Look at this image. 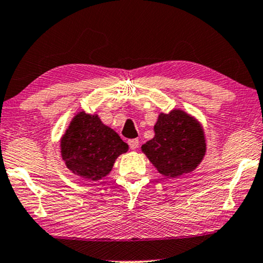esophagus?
I'll use <instances>...</instances> for the list:
<instances>
[{"mask_svg": "<svg viewBox=\"0 0 263 263\" xmlns=\"http://www.w3.org/2000/svg\"><path fill=\"white\" fill-rule=\"evenodd\" d=\"M128 145H129V148H131V149H134V150L137 149L138 145H139V141H138V139H129Z\"/></svg>", "mask_w": 263, "mask_h": 263, "instance_id": "34e87169", "label": "esophagus"}]
</instances>
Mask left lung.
<instances>
[{
    "instance_id": "1",
    "label": "left lung",
    "mask_w": 263,
    "mask_h": 263,
    "mask_svg": "<svg viewBox=\"0 0 263 263\" xmlns=\"http://www.w3.org/2000/svg\"><path fill=\"white\" fill-rule=\"evenodd\" d=\"M154 132V138L142 145V152L160 174L179 178L202 162L207 152L204 131L201 122L186 111L160 113Z\"/></svg>"
}]
</instances>
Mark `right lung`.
<instances>
[{"label": "right lung", "instance_id": "obj_1", "mask_svg": "<svg viewBox=\"0 0 263 263\" xmlns=\"http://www.w3.org/2000/svg\"><path fill=\"white\" fill-rule=\"evenodd\" d=\"M60 148L72 173L96 181L110 173L115 160L127 152L128 145L99 115L79 111L61 137Z\"/></svg>", "mask_w": 263, "mask_h": 263}]
</instances>
